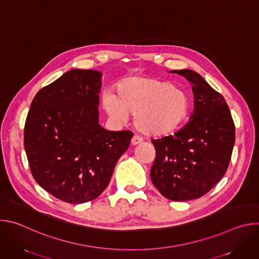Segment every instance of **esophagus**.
<instances>
[{
    "mask_svg": "<svg viewBox=\"0 0 259 259\" xmlns=\"http://www.w3.org/2000/svg\"><path fill=\"white\" fill-rule=\"evenodd\" d=\"M141 142H142V138L140 136H138V135H134L132 137V139H131V144L132 145H136V144H139Z\"/></svg>",
    "mask_w": 259,
    "mask_h": 259,
    "instance_id": "1",
    "label": "esophagus"
}]
</instances>
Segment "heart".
<instances>
[{"instance_id": "obj_1", "label": "heart", "mask_w": 259, "mask_h": 259, "mask_svg": "<svg viewBox=\"0 0 259 259\" xmlns=\"http://www.w3.org/2000/svg\"><path fill=\"white\" fill-rule=\"evenodd\" d=\"M118 95L106 91L102 105L107 115L124 122L134 114L135 126L152 136H168L187 121L191 98L173 84L154 78H128L119 83Z\"/></svg>"}]
</instances>
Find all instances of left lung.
Listing matches in <instances>:
<instances>
[{
  "label": "left lung",
  "instance_id": "8db88e82",
  "mask_svg": "<svg viewBox=\"0 0 259 259\" xmlns=\"http://www.w3.org/2000/svg\"><path fill=\"white\" fill-rule=\"evenodd\" d=\"M192 83L195 110L174 135L154 139V186L175 202L198 199L226 174L235 144V124L224 96L198 72L172 70Z\"/></svg>",
  "mask_w": 259,
  "mask_h": 259
}]
</instances>
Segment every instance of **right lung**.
Wrapping results in <instances>:
<instances>
[{
  "mask_svg": "<svg viewBox=\"0 0 259 259\" xmlns=\"http://www.w3.org/2000/svg\"><path fill=\"white\" fill-rule=\"evenodd\" d=\"M101 73L71 69L33 97L24 124V150L32 177L70 204L96 199L108 186L133 133L98 124Z\"/></svg>",
  "mask_w": 259,
  "mask_h": 259,
  "instance_id": "add662e5",
  "label": "right lung"
}]
</instances>
